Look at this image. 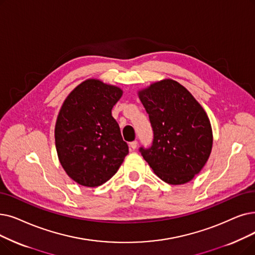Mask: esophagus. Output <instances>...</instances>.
I'll return each instance as SVG.
<instances>
[{
  "label": "esophagus",
  "instance_id": "obj_1",
  "mask_svg": "<svg viewBox=\"0 0 255 255\" xmlns=\"http://www.w3.org/2000/svg\"><path fill=\"white\" fill-rule=\"evenodd\" d=\"M136 147H137V141H136V140H133V141L130 142V148H131V149L134 150Z\"/></svg>",
  "mask_w": 255,
  "mask_h": 255
}]
</instances>
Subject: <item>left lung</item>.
<instances>
[{
    "label": "left lung",
    "instance_id": "1",
    "mask_svg": "<svg viewBox=\"0 0 255 255\" xmlns=\"http://www.w3.org/2000/svg\"><path fill=\"white\" fill-rule=\"evenodd\" d=\"M153 128L151 148L139 151L169 184H184L203 169L213 148V130L203 107L186 88L163 79L138 91Z\"/></svg>",
    "mask_w": 255,
    "mask_h": 255
}]
</instances>
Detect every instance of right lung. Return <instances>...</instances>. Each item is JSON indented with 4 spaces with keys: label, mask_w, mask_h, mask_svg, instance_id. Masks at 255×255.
<instances>
[{
    "label": "right lung",
    "mask_w": 255,
    "mask_h": 255,
    "mask_svg": "<svg viewBox=\"0 0 255 255\" xmlns=\"http://www.w3.org/2000/svg\"><path fill=\"white\" fill-rule=\"evenodd\" d=\"M123 91L99 79L76 86L64 100L55 124V146L65 173L87 187L105 183L128 154L114 105Z\"/></svg>",
    "instance_id": "obj_1"
}]
</instances>
